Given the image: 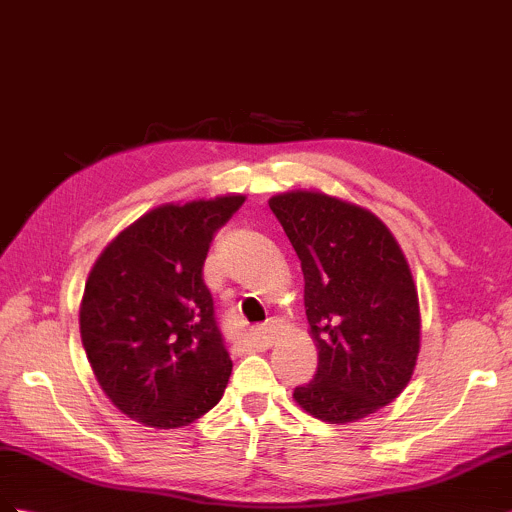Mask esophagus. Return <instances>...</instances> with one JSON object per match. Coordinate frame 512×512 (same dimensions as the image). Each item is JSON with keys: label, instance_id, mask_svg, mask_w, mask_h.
I'll use <instances>...</instances> for the list:
<instances>
[{"label": "esophagus", "instance_id": "34e87169", "mask_svg": "<svg viewBox=\"0 0 512 512\" xmlns=\"http://www.w3.org/2000/svg\"><path fill=\"white\" fill-rule=\"evenodd\" d=\"M276 323H263V326H256L252 332H249L245 336L243 345L247 347V350H267V347H271L273 339H276Z\"/></svg>", "mask_w": 512, "mask_h": 512}]
</instances>
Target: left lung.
<instances>
[{"label":"left lung","mask_w":512,"mask_h":512,"mask_svg":"<svg viewBox=\"0 0 512 512\" xmlns=\"http://www.w3.org/2000/svg\"><path fill=\"white\" fill-rule=\"evenodd\" d=\"M269 208L302 260L319 352L295 402L328 423L376 413L406 389L419 354V297L400 243L371 210L321 191L273 195Z\"/></svg>","instance_id":"obj_1"}]
</instances>
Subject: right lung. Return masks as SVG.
Listing matches in <instances>:
<instances>
[{
	"instance_id": "1",
	"label": "right lung",
	"mask_w": 512,
	"mask_h": 512,
	"mask_svg": "<svg viewBox=\"0 0 512 512\" xmlns=\"http://www.w3.org/2000/svg\"><path fill=\"white\" fill-rule=\"evenodd\" d=\"M243 202L230 193L149 210L106 245L86 280V358L108 400L147 428L189 426L226 391L232 360L202 269Z\"/></svg>"
}]
</instances>
